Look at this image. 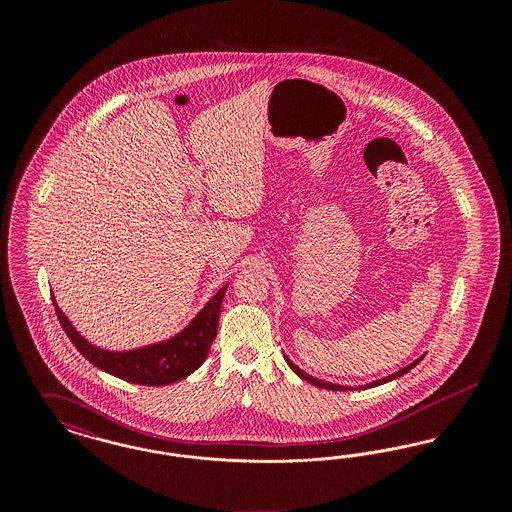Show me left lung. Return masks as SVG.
<instances>
[{
  "mask_svg": "<svg viewBox=\"0 0 512 512\" xmlns=\"http://www.w3.org/2000/svg\"><path fill=\"white\" fill-rule=\"evenodd\" d=\"M286 357V355H284ZM424 359V355L418 359V361H414L409 366H405V368H401V370H397V372H393L390 376H386V378H382V380H376V382H370V384H366V386H361V390H365V388H376V386H382V384H386V382H391V380H395V378H399V376H403V374H407L413 366L418 365L420 361ZM286 363L290 365L293 372L299 376V378H303L305 382H309V384H313V386H318V388H324V390H332V391H351V390H359V388H351V386H340V384H332V382H324V380H318L315 376H309L305 370H301L299 366L293 365L292 361L286 357Z\"/></svg>",
  "mask_w": 512,
  "mask_h": 512,
  "instance_id": "left-lung-1",
  "label": "left lung"
}]
</instances>
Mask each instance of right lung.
<instances>
[{
	"label": "right lung",
	"mask_w": 512,
	"mask_h": 512,
	"mask_svg": "<svg viewBox=\"0 0 512 512\" xmlns=\"http://www.w3.org/2000/svg\"><path fill=\"white\" fill-rule=\"evenodd\" d=\"M228 284L215 293L192 322L169 340L144 345L128 351H109L86 340L53 297L55 313L74 347L99 370L140 386H169L184 380L205 363L211 343L217 338L220 305Z\"/></svg>",
	"instance_id": "1"
}]
</instances>
